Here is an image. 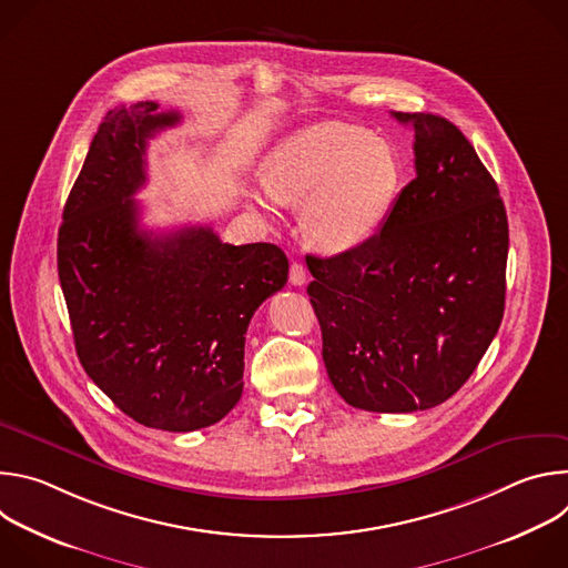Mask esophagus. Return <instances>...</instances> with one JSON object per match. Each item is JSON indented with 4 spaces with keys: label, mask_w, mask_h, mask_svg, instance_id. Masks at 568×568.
Here are the masks:
<instances>
[{
    "label": "esophagus",
    "mask_w": 568,
    "mask_h": 568,
    "mask_svg": "<svg viewBox=\"0 0 568 568\" xmlns=\"http://www.w3.org/2000/svg\"><path fill=\"white\" fill-rule=\"evenodd\" d=\"M305 281H307L305 267L301 263H292V267H290V283L301 287V285H305Z\"/></svg>",
    "instance_id": "esophagus-1"
}]
</instances>
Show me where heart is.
I'll return each mask as SVG.
<instances>
[{
  "mask_svg": "<svg viewBox=\"0 0 568 568\" xmlns=\"http://www.w3.org/2000/svg\"><path fill=\"white\" fill-rule=\"evenodd\" d=\"M399 182L393 150L364 130L316 123L278 141L263 159L267 193L254 204L270 217L276 204L303 206V231L321 252L357 247L384 220Z\"/></svg>",
  "mask_w": 568,
  "mask_h": 568,
  "instance_id": "heart-1",
  "label": "heart"
}]
</instances>
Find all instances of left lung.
<instances>
[{"mask_svg":"<svg viewBox=\"0 0 568 568\" xmlns=\"http://www.w3.org/2000/svg\"><path fill=\"white\" fill-rule=\"evenodd\" d=\"M393 116L414 128L416 180L362 245L305 261L337 393L355 409L412 414L452 397L501 326L508 217L497 182L454 123Z\"/></svg>","mask_w":568,"mask_h":568,"instance_id":"1","label":"left lung"}]
</instances>
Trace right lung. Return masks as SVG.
<instances>
[{
    "instance_id": "right-lung-1",
    "label": "right lung",
    "mask_w": 568,
    "mask_h": 568,
    "mask_svg": "<svg viewBox=\"0 0 568 568\" xmlns=\"http://www.w3.org/2000/svg\"><path fill=\"white\" fill-rule=\"evenodd\" d=\"M180 121L154 101L110 110L58 231L80 364L125 416L164 432L215 425L235 407L247 326L290 267L270 242L235 247L211 226H139L148 139Z\"/></svg>"
}]
</instances>
